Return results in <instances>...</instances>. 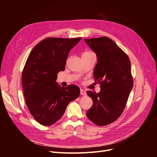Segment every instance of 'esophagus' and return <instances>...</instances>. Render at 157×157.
<instances>
[{
	"mask_svg": "<svg viewBox=\"0 0 157 157\" xmlns=\"http://www.w3.org/2000/svg\"><path fill=\"white\" fill-rule=\"evenodd\" d=\"M80 95H82V96H85V95H86V93L84 90L81 89L80 90Z\"/></svg>",
	"mask_w": 157,
	"mask_h": 157,
	"instance_id": "esophagus-1",
	"label": "esophagus"
}]
</instances>
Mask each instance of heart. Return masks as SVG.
Returning <instances> with one entry per match:
<instances>
[{"label":"heart","mask_w":157,"mask_h":157,"mask_svg":"<svg viewBox=\"0 0 157 157\" xmlns=\"http://www.w3.org/2000/svg\"><path fill=\"white\" fill-rule=\"evenodd\" d=\"M92 54H94V53H92V52H89V51H86V52H84V53L82 54V56H88V55Z\"/></svg>","instance_id":"1"}]
</instances>
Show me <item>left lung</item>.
I'll return each instance as SVG.
<instances>
[{"mask_svg":"<svg viewBox=\"0 0 157 157\" xmlns=\"http://www.w3.org/2000/svg\"><path fill=\"white\" fill-rule=\"evenodd\" d=\"M84 42L96 54L94 77L100 82L101 88L98 93L87 91L93 105L86 115L95 124L105 126L121 115L133 88L130 61L108 37L86 39Z\"/></svg>","mask_w":157,"mask_h":157,"instance_id":"left-lung-1","label":"left lung"}]
</instances>
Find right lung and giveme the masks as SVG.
I'll return each mask as SVG.
<instances>
[{
  "label": "right lung",
  "instance_id": "obj_1",
  "mask_svg": "<svg viewBox=\"0 0 157 157\" xmlns=\"http://www.w3.org/2000/svg\"><path fill=\"white\" fill-rule=\"evenodd\" d=\"M81 38H47L32 49L23 68L22 85L27 106L35 119L50 126L63 115L68 104L80 95L74 84L64 88L56 82L65 70L70 50Z\"/></svg>",
  "mask_w": 157,
  "mask_h": 157
}]
</instances>
